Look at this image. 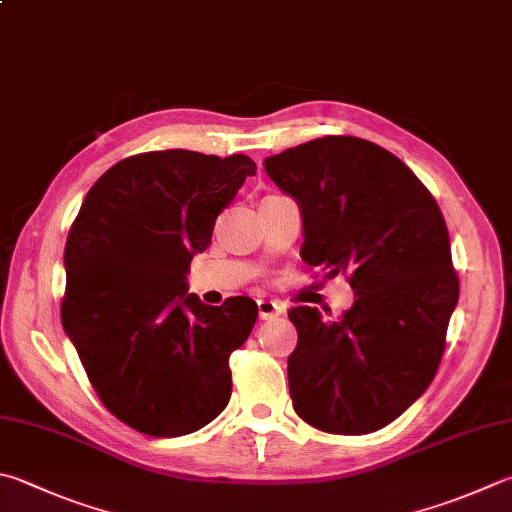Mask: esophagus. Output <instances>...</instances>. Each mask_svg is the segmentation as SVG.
<instances>
[{
  "mask_svg": "<svg viewBox=\"0 0 512 512\" xmlns=\"http://www.w3.org/2000/svg\"><path fill=\"white\" fill-rule=\"evenodd\" d=\"M281 312H283V303L267 301V298H260V301H258V316L263 318V321H269V318H276Z\"/></svg>",
  "mask_w": 512,
  "mask_h": 512,
  "instance_id": "1",
  "label": "esophagus"
}]
</instances>
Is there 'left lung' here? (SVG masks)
Here are the masks:
<instances>
[{"label":"left lung","instance_id":"1","mask_svg":"<svg viewBox=\"0 0 512 512\" xmlns=\"http://www.w3.org/2000/svg\"><path fill=\"white\" fill-rule=\"evenodd\" d=\"M303 214L301 258L347 276L356 301L341 318L287 312L298 417L332 435H368L417 401L439 370L459 278L435 196L370 140L325 136L265 160Z\"/></svg>","mask_w":512,"mask_h":512}]
</instances>
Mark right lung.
Wrapping results in <instances>:
<instances>
[{"mask_svg":"<svg viewBox=\"0 0 512 512\" xmlns=\"http://www.w3.org/2000/svg\"><path fill=\"white\" fill-rule=\"evenodd\" d=\"M254 173L243 153H138L102 173L73 220L62 325L104 408L142 435H189L229 403V354L252 334L258 305H205L185 278Z\"/></svg>","mask_w":512,"mask_h":512,"instance_id":"obj_1","label":"right lung"}]
</instances>
